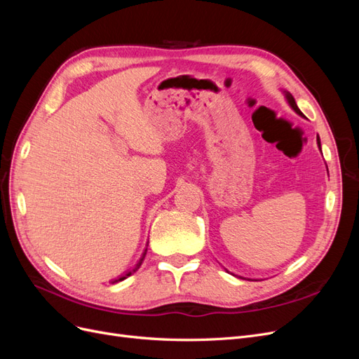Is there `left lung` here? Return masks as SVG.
<instances>
[{"label":"left lung","mask_w":359,"mask_h":359,"mask_svg":"<svg viewBox=\"0 0 359 359\" xmlns=\"http://www.w3.org/2000/svg\"><path fill=\"white\" fill-rule=\"evenodd\" d=\"M286 97H287V102H289V104L292 106V109L293 111H295L297 114H299V115H302V112L298 109V106H297V103H295V99H293V97H292V94H286ZM318 144H319V148H320V140H319V136H318Z\"/></svg>","instance_id":"left-lung-1"}]
</instances>
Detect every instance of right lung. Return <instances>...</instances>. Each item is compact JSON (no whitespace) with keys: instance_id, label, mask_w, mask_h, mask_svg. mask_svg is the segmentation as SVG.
I'll return each instance as SVG.
<instances>
[{"instance_id":"add662e5","label":"right lung","mask_w":359,"mask_h":359,"mask_svg":"<svg viewBox=\"0 0 359 359\" xmlns=\"http://www.w3.org/2000/svg\"><path fill=\"white\" fill-rule=\"evenodd\" d=\"M145 255H147V248H145V252H144V255H142V257H140V259H139V262H137V264H136V266H135V268H133V269H132V271H130V273H128V274H126V276H124V277H121V278H119V280H118V281H121V280H124V278H127V277H128V276H132V274H133V273H136V271H137V269H139V266H140V265H142V260H144V257H145Z\"/></svg>"}]
</instances>
